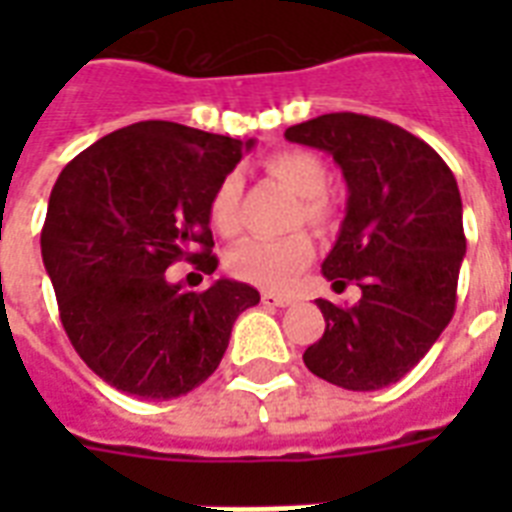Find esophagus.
<instances>
[{"mask_svg":"<svg viewBox=\"0 0 512 512\" xmlns=\"http://www.w3.org/2000/svg\"><path fill=\"white\" fill-rule=\"evenodd\" d=\"M260 300H263L265 308H287V305H292V297L276 295V292H263Z\"/></svg>","mask_w":512,"mask_h":512,"instance_id":"1","label":"esophagus"}]
</instances>
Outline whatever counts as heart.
Listing matches in <instances>:
<instances>
[{
  "label": "heart",
  "mask_w": 512,
  "mask_h": 512,
  "mask_svg": "<svg viewBox=\"0 0 512 512\" xmlns=\"http://www.w3.org/2000/svg\"><path fill=\"white\" fill-rule=\"evenodd\" d=\"M268 172L292 188L297 196H303V220L308 225L329 223L332 207H329L327 183L329 172L319 156L311 151H279L268 156L265 162ZM239 196L241 180L239 175H225L215 185V191L209 196V223L215 225L217 233L233 236L239 231ZM313 260V241L308 233H292L284 239H247L236 244L228 252V268L233 276L244 281L260 284L268 289H284L292 284L297 273Z\"/></svg>",
  "instance_id": "obj_1"
}]
</instances>
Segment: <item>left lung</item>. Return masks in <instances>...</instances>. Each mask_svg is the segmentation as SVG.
I'll list each match as a JSON object with an SVG mask.
<instances>
[{"mask_svg":"<svg viewBox=\"0 0 512 512\" xmlns=\"http://www.w3.org/2000/svg\"><path fill=\"white\" fill-rule=\"evenodd\" d=\"M284 138L340 164L348 209L321 271L337 292L361 289L350 308L316 300L327 329L303 353L305 366L340 388H388L420 364L457 308V180L425 140L377 116L324 114Z\"/></svg>","mask_w":512,"mask_h":512,"instance_id":"obj_1","label":"left lung"}]
</instances>
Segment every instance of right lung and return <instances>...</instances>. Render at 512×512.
I'll list each match as a JSON object with an SVG mask.
<instances>
[{
	"label": "right lung",
	"instance_id": "right-lung-1",
	"mask_svg": "<svg viewBox=\"0 0 512 512\" xmlns=\"http://www.w3.org/2000/svg\"><path fill=\"white\" fill-rule=\"evenodd\" d=\"M252 148L175 122L111 132L63 167L42 228V260L82 361L122 393L167 401L207 380L233 321L260 292L217 279L167 281L177 260L215 273L209 196Z\"/></svg>",
	"mask_w": 512,
	"mask_h": 512
}]
</instances>
